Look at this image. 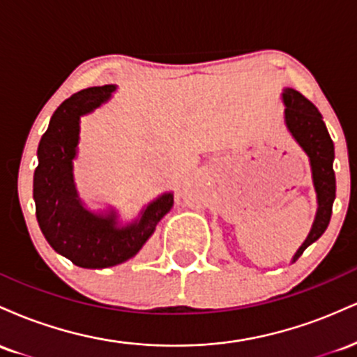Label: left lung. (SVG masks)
Listing matches in <instances>:
<instances>
[{
  "mask_svg": "<svg viewBox=\"0 0 357 357\" xmlns=\"http://www.w3.org/2000/svg\"><path fill=\"white\" fill-rule=\"evenodd\" d=\"M285 122L292 136L302 146L310 159L312 179L317 191V216L307 240L297 250L294 261L304 253V250L319 240L326 231L333 215V203L335 198V174L333 169L334 144L327 127L324 124L321 112L310 100L294 89H285Z\"/></svg>",
  "mask_w": 357,
  "mask_h": 357,
  "instance_id": "obj_1",
  "label": "left lung"
}]
</instances>
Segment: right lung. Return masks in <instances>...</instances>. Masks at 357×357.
I'll return each instance as SVG.
<instances>
[{"mask_svg": "<svg viewBox=\"0 0 357 357\" xmlns=\"http://www.w3.org/2000/svg\"><path fill=\"white\" fill-rule=\"evenodd\" d=\"M114 90V85L89 87L61 102L38 146L33 178L36 220L52 248L82 268L114 267L136 257L173 206V195H162L146 208L141 220L117 228L116 216L93 215L77 198L72 159L79 142V119L104 104Z\"/></svg>", "mask_w": 357, "mask_h": 357, "instance_id": "right-lung-1", "label": "right lung"}]
</instances>
